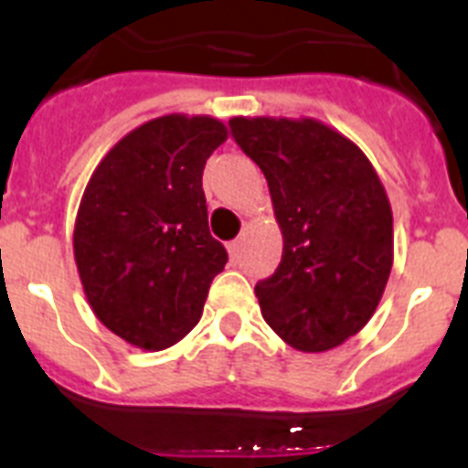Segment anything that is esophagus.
<instances>
[{"mask_svg": "<svg viewBox=\"0 0 468 468\" xmlns=\"http://www.w3.org/2000/svg\"><path fill=\"white\" fill-rule=\"evenodd\" d=\"M227 248H229V258L231 260H239V250H241V239H237V241H231Z\"/></svg>", "mask_w": 468, "mask_h": 468, "instance_id": "34e87169", "label": "esophagus"}]
</instances>
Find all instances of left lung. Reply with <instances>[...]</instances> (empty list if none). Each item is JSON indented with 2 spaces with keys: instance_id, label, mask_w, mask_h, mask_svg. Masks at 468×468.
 I'll return each instance as SVG.
<instances>
[{
  "instance_id": "obj_1",
  "label": "left lung",
  "mask_w": 468,
  "mask_h": 468,
  "mask_svg": "<svg viewBox=\"0 0 468 468\" xmlns=\"http://www.w3.org/2000/svg\"><path fill=\"white\" fill-rule=\"evenodd\" d=\"M231 135L270 185L283 255L255 285L264 321L297 351H328L378 309L394 264V215L373 164L335 128L234 117Z\"/></svg>"
}]
</instances>
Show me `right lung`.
Listing matches in <instances>:
<instances>
[{
  "label": "right lung",
  "instance_id": "add662e5",
  "mask_svg": "<svg viewBox=\"0 0 468 468\" xmlns=\"http://www.w3.org/2000/svg\"><path fill=\"white\" fill-rule=\"evenodd\" d=\"M220 119L166 114L123 135L98 164L74 222L86 300L128 345L161 351L198 324L227 250L208 231L206 159Z\"/></svg>",
  "mask_w": 468,
  "mask_h": 468
}]
</instances>
